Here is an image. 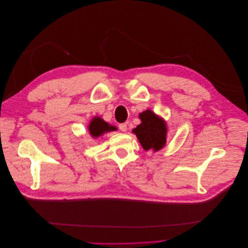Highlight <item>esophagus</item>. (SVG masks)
<instances>
[{
	"label": "esophagus",
	"instance_id": "obj_1",
	"mask_svg": "<svg viewBox=\"0 0 248 248\" xmlns=\"http://www.w3.org/2000/svg\"><path fill=\"white\" fill-rule=\"evenodd\" d=\"M119 129H120L121 131L125 132V131L127 130V124H126V123H121V124H119Z\"/></svg>",
	"mask_w": 248,
	"mask_h": 248
}]
</instances>
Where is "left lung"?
Segmentation results:
<instances>
[{
    "label": "left lung",
    "instance_id": "1",
    "mask_svg": "<svg viewBox=\"0 0 248 248\" xmlns=\"http://www.w3.org/2000/svg\"><path fill=\"white\" fill-rule=\"evenodd\" d=\"M141 124L138 125L133 132L136 134L139 142L145 150L161 149L167 141L166 123L155 113L147 110L139 114Z\"/></svg>",
    "mask_w": 248,
    "mask_h": 248
}]
</instances>
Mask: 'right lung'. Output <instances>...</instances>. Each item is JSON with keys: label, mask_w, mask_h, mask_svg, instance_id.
<instances>
[{"label": "right lung", "mask_w": 248, "mask_h": 248, "mask_svg": "<svg viewBox=\"0 0 248 248\" xmlns=\"http://www.w3.org/2000/svg\"><path fill=\"white\" fill-rule=\"evenodd\" d=\"M113 129H115V127L109 126L108 123H106L105 121H103L101 119V118H98V117L93 118V121L91 122V124L89 126L90 133L93 137H98L105 132L113 130Z\"/></svg>", "instance_id": "1"}]
</instances>
